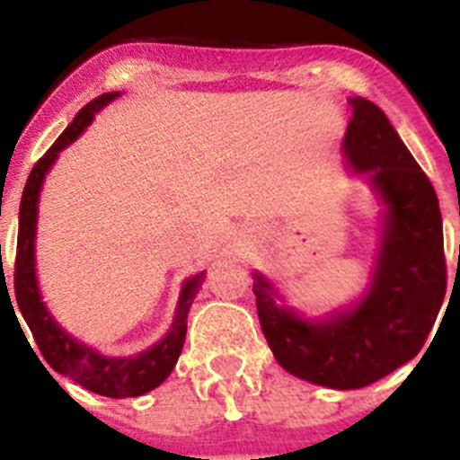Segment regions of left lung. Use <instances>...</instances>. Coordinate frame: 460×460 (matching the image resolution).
<instances>
[{"label":"left lung","mask_w":460,"mask_h":460,"mask_svg":"<svg viewBox=\"0 0 460 460\" xmlns=\"http://www.w3.org/2000/svg\"><path fill=\"white\" fill-rule=\"evenodd\" d=\"M343 152L387 202V226L368 295L324 323L296 318L255 276V306L276 361L292 376L332 389H359L417 357L447 292L440 202L387 115L350 99Z\"/></svg>","instance_id":"obj_1"}]
</instances>
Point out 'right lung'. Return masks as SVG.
Masks as SVG:
<instances>
[{
    "label": "right lung",
    "mask_w": 460,
    "mask_h": 460,
    "mask_svg": "<svg viewBox=\"0 0 460 460\" xmlns=\"http://www.w3.org/2000/svg\"><path fill=\"white\" fill-rule=\"evenodd\" d=\"M117 99V92L101 93L93 101H89L80 110L75 119L66 126V131L52 142L43 156L36 161L31 168L30 180L24 184L22 200H20V226H18V251H15V302H18L20 313H22L24 323L30 327L36 345H39L43 359L55 368L57 373L68 376L84 389L101 396L110 398H128L142 396V394L152 392L158 387L165 377L172 373L174 364L180 359L181 348L186 339V318H189V308L193 304V296L198 288L205 280V271L186 280L184 290L180 296V306L174 315V324L170 334L161 343H156L152 350L142 352L137 357H124V359H110L93 352L87 345H80L73 341L66 332L57 327L50 313L46 311L40 302L39 286H36L34 274V234H36V205H39V190L43 184L48 168L57 158V154L73 142L84 126L92 121L93 112H99L105 103ZM40 361V359H39Z\"/></svg>",
    "instance_id": "obj_1"
}]
</instances>
